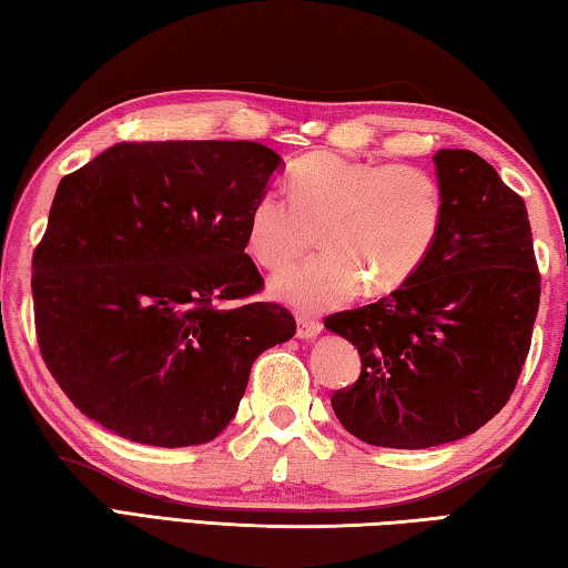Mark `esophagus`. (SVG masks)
I'll return each instance as SVG.
<instances>
[{
    "mask_svg": "<svg viewBox=\"0 0 568 568\" xmlns=\"http://www.w3.org/2000/svg\"><path fill=\"white\" fill-rule=\"evenodd\" d=\"M321 328H324V324H321L318 318L314 316H296V336L298 338H314L321 334Z\"/></svg>",
    "mask_w": 568,
    "mask_h": 568,
    "instance_id": "34e87169",
    "label": "esophagus"
}]
</instances>
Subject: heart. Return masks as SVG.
Here are the masks:
<instances>
[{
	"label": "heart",
	"mask_w": 568,
	"mask_h": 568,
	"mask_svg": "<svg viewBox=\"0 0 568 568\" xmlns=\"http://www.w3.org/2000/svg\"><path fill=\"white\" fill-rule=\"evenodd\" d=\"M445 195L415 165L314 153L288 170V197L266 190L247 217V252L264 270H284L314 244L326 252L276 274L272 294L298 312L346 304L366 284L388 294L413 280L435 247Z\"/></svg>",
	"instance_id": "obj_1"
}]
</instances>
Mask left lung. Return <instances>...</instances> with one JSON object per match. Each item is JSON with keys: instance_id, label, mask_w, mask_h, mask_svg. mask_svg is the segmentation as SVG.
<instances>
[{"instance_id": "1", "label": "left lung", "mask_w": 568, "mask_h": 568, "mask_svg": "<svg viewBox=\"0 0 568 568\" xmlns=\"http://www.w3.org/2000/svg\"><path fill=\"white\" fill-rule=\"evenodd\" d=\"M445 220L410 282L324 326L358 348L361 376L331 398L358 440L453 443L489 423L531 346L541 276L524 200L473 151H437Z\"/></svg>"}]
</instances>
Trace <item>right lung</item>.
<instances>
[{
    "label": "right lung",
    "instance_id": "add662e5",
    "mask_svg": "<svg viewBox=\"0 0 568 568\" xmlns=\"http://www.w3.org/2000/svg\"><path fill=\"white\" fill-rule=\"evenodd\" d=\"M282 158L252 141L115 143L67 175L34 252V321L59 388L125 440H215L252 363L294 336L244 254Z\"/></svg>",
    "mask_w": 568,
    "mask_h": 568
}]
</instances>
